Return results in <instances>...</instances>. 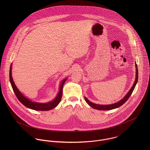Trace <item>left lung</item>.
<instances>
[{
	"mask_svg": "<svg viewBox=\"0 0 150 150\" xmlns=\"http://www.w3.org/2000/svg\"><path fill=\"white\" fill-rule=\"evenodd\" d=\"M135 66H136V79H135L134 83L133 85L132 86V88H130V89L129 90V91L127 93V94L126 95V96H124V98L123 99H122L119 102H118L117 103H115L114 104L103 105H98V104L93 103L90 102L89 100H88L86 97H84V99L86 100V102L91 107H92V108H95V109H96V110H112V109H114V108L120 107L121 106L124 105L128 100L129 98L130 97V96L132 93V92H133V90L134 89V87H135V86H136L137 83V81H138V69H137V64H136Z\"/></svg>",
	"mask_w": 150,
	"mask_h": 150,
	"instance_id": "1",
	"label": "left lung"
}]
</instances>
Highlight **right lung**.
<instances>
[{
  "label": "right lung",
  "instance_id": "obj_1",
  "mask_svg": "<svg viewBox=\"0 0 150 150\" xmlns=\"http://www.w3.org/2000/svg\"><path fill=\"white\" fill-rule=\"evenodd\" d=\"M67 79H64L61 83V84L60 85L59 87V91L56 96V98L52 101L48 102V103H38V102H32L30 100L28 99L26 97H25L20 92L18 89L17 88L16 86L15 85V83L13 81V77L11 76V64L10 66V81L11 83V86L13 88V89L14 91V92L15 93L17 98L19 100V101L21 103L22 105H23L25 107H28L29 108L38 110V111H48L51 109H53L54 108L57 107L58 105L61 102V100L62 99V89L64 85L65 81H66Z\"/></svg>",
  "mask_w": 150,
  "mask_h": 150
}]
</instances>
